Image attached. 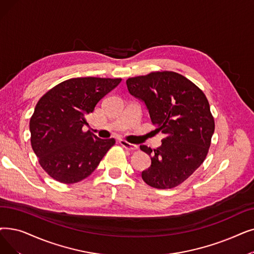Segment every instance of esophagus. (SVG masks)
<instances>
[{
  "mask_svg": "<svg viewBox=\"0 0 254 254\" xmlns=\"http://www.w3.org/2000/svg\"><path fill=\"white\" fill-rule=\"evenodd\" d=\"M119 143H120L121 146H124L125 148H127V149H128V150H137V149H139V146H138V145H136V144H130V143L127 142L126 140H120Z\"/></svg>",
  "mask_w": 254,
  "mask_h": 254,
  "instance_id": "34e87169",
  "label": "esophagus"
}]
</instances>
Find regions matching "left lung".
<instances>
[{
  "mask_svg": "<svg viewBox=\"0 0 254 254\" xmlns=\"http://www.w3.org/2000/svg\"><path fill=\"white\" fill-rule=\"evenodd\" d=\"M128 92L144 102L151 123L165 135L162 145L140 149L151 159L141 176L148 186L171 189L200 166L211 146L214 117L204 93L174 71H153L127 80Z\"/></svg>",
  "mask_w": 254,
  "mask_h": 254,
  "instance_id": "1",
  "label": "left lung"
}]
</instances>
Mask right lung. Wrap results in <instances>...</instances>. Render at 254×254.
Instances as JSON below:
<instances>
[{
  "instance_id": "add662e5",
  "label": "right lung",
  "mask_w": 254,
  "mask_h": 254,
  "mask_svg": "<svg viewBox=\"0 0 254 254\" xmlns=\"http://www.w3.org/2000/svg\"><path fill=\"white\" fill-rule=\"evenodd\" d=\"M121 79L73 78L53 87L30 119L31 145L51 178L74 184L89 176L115 140L83 131L86 116Z\"/></svg>"
}]
</instances>
